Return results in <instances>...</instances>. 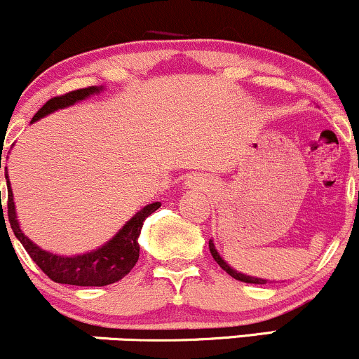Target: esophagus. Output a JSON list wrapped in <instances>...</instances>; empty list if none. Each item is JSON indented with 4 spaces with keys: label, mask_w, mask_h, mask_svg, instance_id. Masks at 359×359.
<instances>
[{
    "label": "esophagus",
    "mask_w": 359,
    "mask_h": 359,
    "mask_svg": "<svg viewBox=\"0 0 359 359\" xmlns=\"http://www.w3.org/2000/svg\"><path fill=\"white\" fill-rule=\"evenodd\" d=\"M200 184H201V181L198 178H193V176L187 181L188 188H200Z\"/></svg>",
    "instance_id": "1"
}]
</instances>
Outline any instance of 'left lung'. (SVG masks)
<instances>
[{
	"mask_svg": "<svg viewBox=\"0 0 359 359\" xmlns=\"http://www.w3.org/2000/svg\"><path fill=\"white\" fill-rule=\"evenodd\" d=\"M208 248H210V252H212L213 259H215L217 263H219V266L222 268L224 271H227L229 275H231L232 278H236V280H239V281H244V283H255V285H266V283H268V280H263V278L248 276V275H243V273H237L236 269H232L231 266H229L227 263H225V261L222 259V257H220L219 252H217V249H215V245H213L212 239L208 241Z\"/></svg>",
	"mask_w": 359,
	"mask_h": 359,
	"instance_id": "1",
	"label": "left lung"
}]
</instances>
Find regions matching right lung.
Listing matches in <instances>:
<instances>
[{
	"label": "right lung",
	"instance_id": "1",
	"mask_svg": "<svg viewBox=\"0 0 359 359\" xmlns=\"http://www.w3.org/2000/svg\"><path fill=\"white\" fill-rule=\"evenodd\" d=\"M102 90L103 88L90 86L83 88V90L69 91L62 96H54V98H50L49 102L43 104L37 114L34 115L30 123L37 122V120L52 114V111L71 107V104L81 102V100H86L88 96L100 93ZM5 176L8 184V220H10L11 231L17 236V239L22 243V245L25 248V251L30 255L32 259L35 261V264H37L52 281L64 285H76V287H104V285H111L115 283V281L122 280V278L128 275L130 269L135 266L140 251L139 243H137V239H139L140 236V229H142L144 220L161 207L159 201L149 203L142 208V210L137 212L135 215L115 233L114 239L108 241V243L103 244L102 248L79 256H57L52 255L49 251L40 249L37 244L32 243L25 233L22 232L17 220V212H15L13 191H11L10 181H8V171L5 172Z\"/></svg>",
	"mask_w": 359,
	"mask_h": 359
}]
</instances>
